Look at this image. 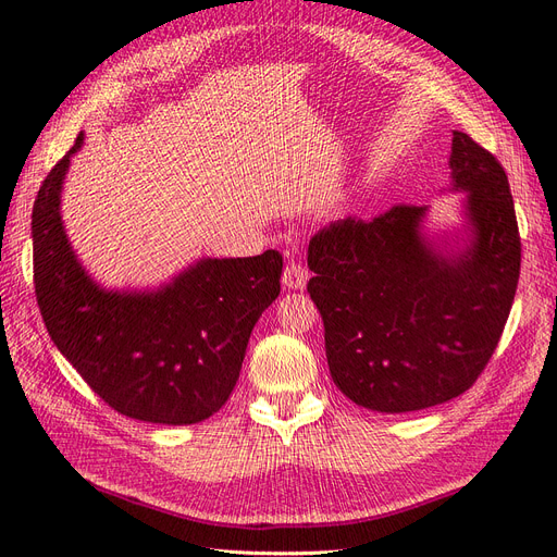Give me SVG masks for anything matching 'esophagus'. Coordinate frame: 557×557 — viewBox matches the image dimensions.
<instances>
[{
  "mask_svg": "<svg viewBox=\"0 0 557 557\" xmlns=\"http://www.w3.org/2000/svg\"><path fill=\"white\" fill-rule=\"evenodd\" d=\"M309 281V272L299 262H290L283 269V285L288 290H305Z\"/></svg>",
  "mask_w": 557,
  "mask_h": 557,
  "instance_id": "obj_1",
  "label": "esophagus"
}]
</instances>
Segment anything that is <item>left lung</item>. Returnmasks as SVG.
I'll return each instance as SVG.
<instances>
[{"instance_id":"left-lung-1","label":"left lung","mask_w":557,"mask_h":557,"mask_svg":"<svg viewBox=\"0 0 557 557\" xmlns=\"http://www.w3.org/2000/svg\"><path fill=\"white\" fill-rule=\"evenodd\" d=\"M465 225L430 237L428 207L336 221L309 244L307 290L323 315L334 385L358 407L407 413L469 391L497 348L520 276L509 178L453 132Z\"/></svg>"}]
</instances>
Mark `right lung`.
<instances>
[{
  "instance_id": "add662e5",
  "label": "right lung",
  "mask_w": 557,
  "mask_h": 557,
  "mask_svg": "<svg viewBox=\"0 0 557 557\" xmlns=\"http://www.w3.org/2000/svg\"><path fill=\"white\" fill-rule=\"evenodd\" d=\"M83 134L32 209L35 293L50 339L111 409L158 425L213 416L239 381L250 332L281 293L283 258H201L156 290H109L62 223V185Z\"/></svg>"
}]
</instances>
